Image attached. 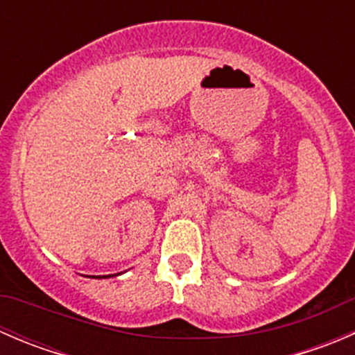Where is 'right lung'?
Here are the masks:
<instances>
[{"label":"right lung","instance_id":"right-lung-1","mask_svg":"<svg viewBox=\"0 0 355 355\" xmlns=\"http://www.w3.org/2000/svg\"><path fill=\"white\" fill-rule=\"evenodd\" d=\"M116 275H120V273H116ZM108 277H113V275H108ZM108 277H94V278H108Z\"/></svg>","mask_w":355,"mask_h":355}]
</instances>
